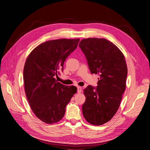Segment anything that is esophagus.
Here are the masks:
<instances>
[{"label": "esophagus", "instance_id": "obj_1", "mask_svg": "<svg viewBox=\"0 0 150 150\" xmlns=\"http://www.w3.org/2000/svg\"><path fill=\"white\" fill-rule=\"evenodd\" d=\"M81 91H82V88L80 86H78L77 87V93H81Z\"/></svg>", "mask_w": 150, "mask_h": 150}]
</instances>
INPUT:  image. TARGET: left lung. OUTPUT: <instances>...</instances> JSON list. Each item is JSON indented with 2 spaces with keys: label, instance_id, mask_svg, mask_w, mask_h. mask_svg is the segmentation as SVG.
Wrapping results in <instances>:
<instances>
[{
  "label": "left lung",
  "instance_id": "left-lung-1",
  "mask_svg": "<svg viewBox=\"0 0 150 150\" xmlns=\"http://www.w3.org/2000/svg\"><path fill=\"white\" fill-rule=\"evenodd\" d=\"M79 46L91 73L99 76L97 87L89 85L84 90L82 113L89 123L102 125L112 119L119 109L128 75L126 60L120 50L105 39H83Z\"/></svg>",
  "mask_w": 150,
  "mask_h": 150
}]
</instances>
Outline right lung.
Listing matches in <instances>:
<instances>
[{"instance_id":"1","label":"right lung","mask_w":150,"mask_h":150,"mask_svg":"<svg viewBox=\"0 0 150 150\" xmlns=\"http://www.w3.org/2000/svg\"><path fill=\"white\" fill-rule=\"evenodd\" d=\"M80 39L46 41L28 57L24 68L25 92L34 114L43 122L53 124L61 120L66 106L77 92L55 79L63 71L64 63L77 48Z\"/></svg>"}]
</instances>
